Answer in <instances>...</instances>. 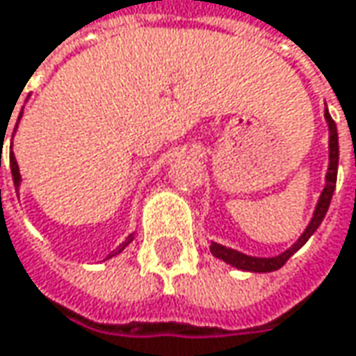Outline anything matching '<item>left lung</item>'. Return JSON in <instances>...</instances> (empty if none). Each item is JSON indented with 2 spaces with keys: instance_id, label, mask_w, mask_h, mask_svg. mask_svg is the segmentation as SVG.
I'll return each mask as SVG.
<instances>
[{
  "instance_id": "1",
  "label": "left lung",
  "mask_w": 356,
  "mask_h": 356,
  "mask_svg": "<svg viewBox=\"0 0 356 356\" xmlns=\"http://www.w3.org/2000/svg\"><path fill=\"white\" fill-rule=\"evenodd\" d=\"M324 118L328 122V171H326V185H324L323 193H321V199H318V205L314 209V216L308 223V227L304 229V234L298 238V241L286 250L280 256H274V258H252V256H245V254H240L232 248H225L221 243H216L211 241L209 250L216 258L227 261L240 270H245V272H274L278 268H282L286 261L290 260V256L294 252H298L302 248L304 243L308 241V238L318 229V225L323 223L324 216L328 211V205H330V199H332V193H334V187H337V171H339V135H337V124L334 120L330 118L328 111H324Z\"/></svg>"
}]
</instances>
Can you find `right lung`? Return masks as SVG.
Returning <instances> with one entry per match:
<instances>
[{"instance_id":"add662e5","label":"right lung","mask_w":356,"mask_h":356,"mask_svg":"<svg viewBox=\"0 0 356 356\" xmlns=\"http://www.w3.org/2000/svg\"><path fill=\"white\" fill-rule=\"evenodd\" d=\"M19 116H22V113H19ZM10 167H11V175H13V185H15V187H19V181H22V177H19V169H17V161H15V157H13V153H10ZM131 241H133V236H129L127 240L122 241V243H120V245L116 248L115 252H113V254H111L108 258H113L115 254H118V252H122V250H124V248H127V245H129Z\"/></svg>"}]
</instances>
